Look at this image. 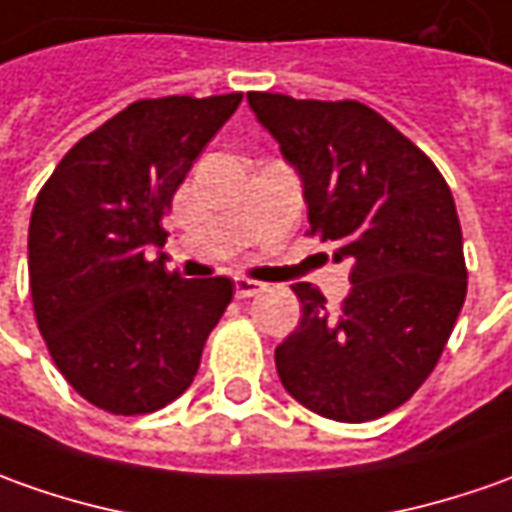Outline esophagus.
Wrapping results in <instances>:
<instances>
[{
	"mask_svg": "<svg viewBox=\"0 0 512 512\" xmlns=\"http://www.w3.org/2000/svg\"><path fill=\"white\" fill-rule=\"evenodd\" d=\"M266 288V283H257V280H246V277H235V297L246 300V297H255Z\"/></svg>",
	"mask_w": 512,
	"mask_h": 512,
	"instance_id": "obj_1",
	"label": "esophagus"
}]
</instances>
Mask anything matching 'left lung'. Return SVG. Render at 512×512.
<instances>
[{
  "label": "left lung",
  "mask_w": 512,
  "mask_h": 512,
  "mask_svg": "<svg viewBox=\"0 0 512 512\" xmlns=\"http://www.w3.org/2000/svg\"><path fill=\"white\" fill-rule=\"evenodd\" d=\"M246 100L300 176L311 232L350 263L353 283L339 311L308 283L291 285L302 319L274 350L277 375L316 415H387L429 378L465 302L454 196L429 156L364 103Z\"/></svg>",
  "instance_id": "1"
}]
</instances>
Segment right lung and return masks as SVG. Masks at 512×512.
<instances>
[{"label": "right lung", "instance_id": "obj_1", "mask_svg": "<svg viewBox=\"0 0 512 512\" xmlns=\"http://www.w3.org/2000/svg\"><path fill=\"white\" fill-rule=\"evenodd\" d=\"M241 92L137 100L52 170L30 215L36 322L55 367L111 415H145L193 384L232 280H184L165 246L173 193L241 106Z\"/></svg>", "mask_w": 512, "mask_h": 512}]
</instances>
